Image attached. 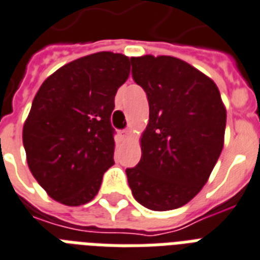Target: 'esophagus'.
I'll return each instance as SVG.
<instances>
[{"label":"esophagus","mask_w":260,"mask_h":260,"mask_svg":"<svg viewBox=\"0 0 260 260\" xmlns=\"http://www.w3.org/2000/svg\"><path fill=\"white\" fill-rule=\"evenodd\" d=\"M121 138L129 139L131 138V131L129 129H122L121 131Z\"/></svg>","instance_id":"34e87169"}]
</instances>
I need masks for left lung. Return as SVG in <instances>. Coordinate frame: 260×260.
<instances>
[{"label": "left lung", "mask_w": 260, "mask_h": 260, "mask_svg": "<svg viewBox=\"0 0 260 260\" xmlns=\"http://www.w3.org/2000/svg\"><path fill=\"white\" fill-rule=\"evenodd\" d=\"M131 62L150 118L142 158L125 170L128 184L147 209H178L199 193L221 155L226 109L215 83L183 59L143 55Z\"/></svg>", "instance_id": "1"}]
</instances>
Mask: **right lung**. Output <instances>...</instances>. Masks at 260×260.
Instances as JSON below:
<instances>
[{
    "mask_svg": "<svg viewBox=\"0 0 260 260\" xmlns=\"http://www.w3.org/2000/svg\"><path fill=\"white\" fill-rule=\"evenodd\" d=\"M131 59L99 51L61 67L43 82L23 126L27 164L39 185L67 206L86 205L114 164L110 116Z\"/></svg>",
    "mask_w": 260,
    "mask_h": 260,
    "instance_id": "1",
    "label": "right lung"
}]
</instances>
